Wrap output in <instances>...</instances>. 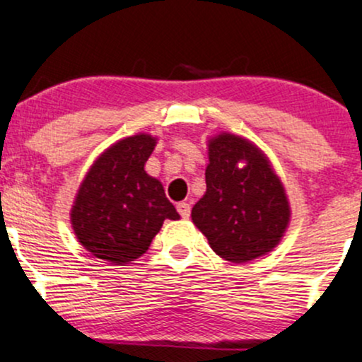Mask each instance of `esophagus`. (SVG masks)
<instances>
[{"label": "esophagus", "instance_id": "esophagus-1", "mask_svg": "<svg viewBox=\"0 0 362 362\" xmlns=\"http://www.w3.org/2000/svg\"><path fill=\"white\" fill-rule=\"evenodd\" d=\"M177 211H178V214L182 216V218L187 219L190 216V204H189V202H178Z\"/></svg>", "mask_w": 362, "mask_h": 362}]
</instances>
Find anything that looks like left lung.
I'll return each mask as SVG.
<instances>
[{
	"mask_svg": "<svg viewBox=\"0 0 362 362\" xmlns=\"http://www.w3.org/2000/svg\"><path fill=\"white\" fill-rule=\"evenodd\" d=\"M240 163H245L242 169ZM192 221L221 259L236 264L279 243L289 204L279 177L255 144L226 132L211 139L206 194L192 207Z\"/></svg>",
	"mask_w": 362,
	"mask_h": 362,
	"instance_id": "obj_1",
	"label": "left lung"
}]
</instances>
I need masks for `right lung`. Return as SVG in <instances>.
I'll list each match as a JSON object with an SVG mask.
<instances>
[{"label": "right lung", "instance_id": "obj_1", "mask_svg": "<svg viewBox=\"0 0 362 362\" xmlns=\"http://www.w3.org/2000/svg\"><path fill=\"white\" fill-rule=\"evenodd\" d=\"M156 139L126 138L90 168L71 211L73 230L97 259L122 265L148 250L165 219H178L163 185L144 172Z\"/></svg>", "mask_w": 362, "mask_h": 362}]
</instances>
